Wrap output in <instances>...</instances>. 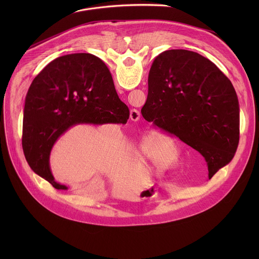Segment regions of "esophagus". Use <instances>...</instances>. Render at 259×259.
<instances>
[{"label":"esophagus","instance_id":"1","mask_svg":"<svg viewBox=\"0 0 259 259\" xmlns=\"http://www.w3.org/2000/svg\"><path fill=\"white\" fill-rule=\"evenodd\" d=\"M130 119L132 121H138L140 119V113L139 110H137L136 108H132L130 110Z\"/></svg>","mask_w":259,"mask_h":259}]
</instances>
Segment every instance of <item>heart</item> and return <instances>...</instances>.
Returning <instances> with one entry per match:
<instances>
[{"mask_svg": "<svg viewBox=\"0 0 259 259\" xmlns=\"http://www.w3.org/2000/svg\"><path fill=\"white\" fill-rule=\"evenodd\" d=\"M140 152L158 170L171 169L178 165L180 156L177 142L171 132L157 128L143 135L139 141Z\"/></svg>", "mask_w": 259, "mask_h": 259, "instance_id": "obj_1", "label": "heart"}]
</instances>
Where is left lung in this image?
Segmentation results:
<instances>
[{
    "label": "left lung",
    "mask_w": 259,
    "mask_h": 259,
    "mask_svg": "<svg viewBox=\"0 0 259 259\" xmlns=\"http://www.w3.org/2000/svg\"><path fill=\"white\" fill-rule=\"evenodd\" d=\"M239 109L229 78L199 53L167 50L153 61L141 115L198 151L207 162L209 178L236 154Z\"/></svg>",
    "instance_id": "left-lung-1"
}]
</instances>
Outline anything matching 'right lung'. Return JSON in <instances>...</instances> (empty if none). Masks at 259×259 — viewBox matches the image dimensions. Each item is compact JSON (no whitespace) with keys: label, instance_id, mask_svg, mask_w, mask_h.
Instances as JSON below:
<instances>
[{"label":"right lung","instance_id":"right-lung-1","mask_svg":"<svg viewBox=\"0 0 259 259\" xmlns=\"http://www.w3.org/2000/svg\"><path fill=\"white\" fill-rule=\"evenodd\" d=\"M129 108L119 98L101 59L89 53L58 57L36 76L26 94L22 149L29 167L56 190L50 154L58 138L80 124H126Z\"/></svg>","mask_w":259,"mask_h":259}]
</instances>
